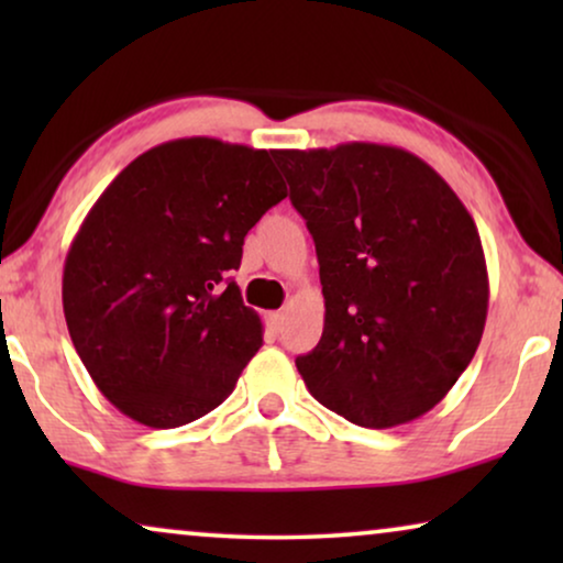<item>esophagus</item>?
<instances>
[{"label": "esophagus", "mask_w": 563, "mask_h": 563, "mask_svg": "<svg viewBox=\"0 0 563 563\" xmlns=\"http://www.w3.org/2000/svg\"><path fill=\"white\" fill-rule=\"evenodd\" d=\"M266 320H268V325H272V330H276V333L284 328V312H268Z\"/></svg>", "instance_id": "esophagus-1"}]
</instances>
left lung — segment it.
I'll use <instances>...</instances> for the list:
<instances>
[{
    "instance_id": "8db88e82",
    "label": "left lung",
    "mask_w": 563,
    "mask_h": 563,
    "mask_svg": "<svg viewBox=\"0 0 563 563\" xmlns=\"http://www.w3.org/2000/svg\"><path fill=\"white\" fill-rule=\"evenodd\" d=\"M320 264L325 325L297 358L310 395L361 428L441 402L479 349L489 276L479 230L441 174L405 148L274 151Z\"/></svg>"
}]
</instances>
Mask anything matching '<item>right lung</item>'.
<instances>
[{"instance_id":"obj_1","label":"right lung","mask_w":563,"mask_h":563,"mask_svg":"<svg viewBox=\"0 0 563 563\" xmlns=\"http://www.w3.org/2000/svg\"><path fill=\"white\" fill-rule=\"evenodd\" d=\"M284 197L272 153L214 137L161 143L102 191L66 253L64 314L122 415L179 428L235 389L264 325L230 272Z\"/></svg>"}]
</instances>
